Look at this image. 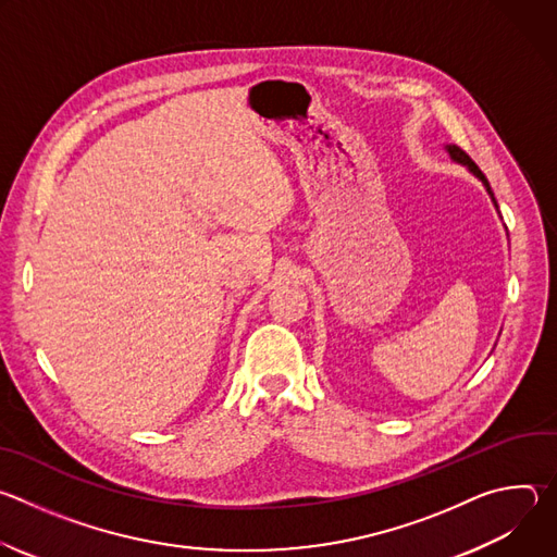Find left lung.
Listing matches in <instances>:
<instances>
[{
  "instance_id": "obj_1",
  "label": "left lung",
  "mask_w": 557,
  "mask_h": 557,
  "mask_svg": "<svg viewBox=\"0 0 557 557\" xmlns=\"http://www.w3.org/2000/svg\"><path fill=\"white\" fill-rule=\"evenodd\" d=\"M445 149L449 151V156H451V161H456V163H460V165H465L475 178H479L483 185H485V189H487V194L492 196V202L496 205V209H498V202H496V198H494V191H492V187H490V181L485 178V174L479 170V165H475L471 158L458 147V145H445Z\"/></svg>"
}]
</instances>
